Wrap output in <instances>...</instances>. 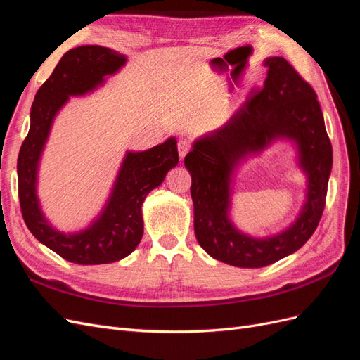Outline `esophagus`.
<instances>
[{
    "instance_id": "34e87169",
    "label": "esophagus",
    "mask_w": 360,
    "mask_h": 360,
    "mask_svg": "<svg viewBox=\"0 0 360 360\" xmlns=\"http://www.w3.org/2000/svg\"><path fill=\"white\" fill-rule=\"evenodd\" d=\"M177 147H179V156H180V159H183L184 156L189 153L191 143H189V141H186V139H181V141H179V146Z\"/></svg>"
}]
</instances>
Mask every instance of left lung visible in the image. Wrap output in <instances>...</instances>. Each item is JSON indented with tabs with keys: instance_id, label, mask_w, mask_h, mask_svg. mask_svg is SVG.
I'll list each match as a JSON object with an SVG mask.
<instances>
[{
	"instance_id": "obj_1",
	"label": "left lung",
	"mask_w": 360,
	"mask_h": 360,
	"mask_svg": "<svg viewBox=\"0 0 360 360\" xmlns=\"http://www.w3.org/2000/svg\"><path fill=\"white\" fill-rule=\"evenodd\" d=\"M264 64L269 68L264 85L184 158L192 176L197 240L207 254L236 267L269 266L308 242L321 219L332 169V144L314 89L285 58L271 57ZM276 137L298 143L301 166L309 174V200L288 231L261 241L238 233L227 219V180L236 160Z\"/></svg>"
}]
</instances>
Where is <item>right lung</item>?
<instances>
[{
	"label": "right lung",
	"instance_id": "right-lung-1",
	"mask_svg": "<svg viewBox=\"0 0 360 360\" xmlns=\"http://www.w3.org/2000/svg\"><path fill=\"white\" fill-rule=\"evenodd\" d=\"M124 63L122 53L96 45L64 53L36 93L31 126L19 150L18 193L24 221L39 242L70 263L108 264L132 252L143 237V201L179 163L176 138L141 153H127L105 212L89 230L78 234L56 231L43 217L36 195V174L53 117L69 96L91 91L103 76L115 73Z\"/></svg>",
	"mask_w": 360,
	"mask_h": 360
}]
</instances>
